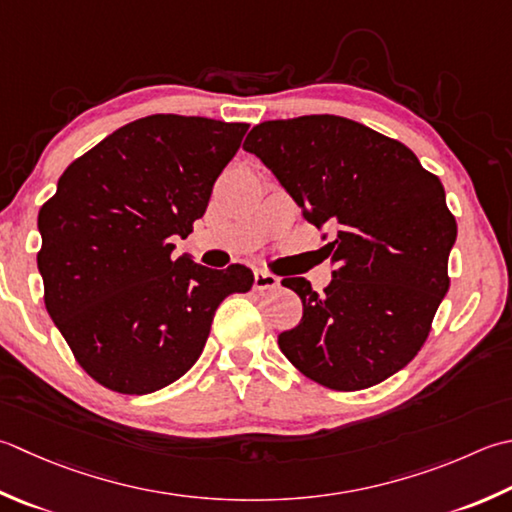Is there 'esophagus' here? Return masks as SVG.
Segmentation results:
<instances>
[{"label":"esophagus","mask_w":512,"mask_h":512,"mask_svg":"<svg viewBox=\"0 0 512 512\" xmlns=\"http://www.w3.org/2000/svg\"><path fill=\"white\" fill-rule=\"evenodd\" d=\"M277 286H279V277L268 273V270H255V290H268Z\"/></svg>","instance_id":"obj_1"}]
</instances>
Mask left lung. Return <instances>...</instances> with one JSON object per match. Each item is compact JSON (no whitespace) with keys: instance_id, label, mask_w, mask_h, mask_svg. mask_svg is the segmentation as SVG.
<instances>
[{"instance_id":"left-lung-1","label":"left lung","mask_w":512,"mask_h":512,"mask_svg":"<svg viewBox=\"0 0 512 512\" xmlns=\"http://www.w3.org/2000/svg\"><path fill=\"white\" fill-rule=\"evenodd\" d=\"M244 150L273 170L306 222L337 233L324 293L304 277L282 282L304 304L302 322L277 337L288 362L333 390L395 375L422 350L450 286L457 222L439 177L402 142L337 115L257 124Z\"/></svg>"}]
</instances>
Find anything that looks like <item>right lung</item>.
I'll use <instances>...</instances> for the list:
<instances>
[{"label":"right lung","instance_id":"right-lung-1","mask_svg":"<svg viewBox=\"0 0 512 512\" xmlns=\"http://www.w3.org/2000/svg\"><path fill=\"white\" fill-rule=\"evenodd\" d=\"M246 130L208 117L135 119L77 157L39 208L44 304L97 384L124 395L173 384L202 355L217 306L253 286L242 264L170 257Z\"/></svg>","mask_w":512,"mask_h":512}]
</instances>
